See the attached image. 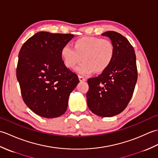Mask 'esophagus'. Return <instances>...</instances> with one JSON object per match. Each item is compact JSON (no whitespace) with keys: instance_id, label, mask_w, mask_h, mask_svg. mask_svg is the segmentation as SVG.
<instances>
[{"instance_id":"34e87169","label":"esophagus","mask_w":158,"mask_h":158,"mask_svg":"<svg viewBox=\"0 0 158 158\" xmlns=\"http://www.w3.org/2000/svg\"><path fill=\"white\" fill-rule=\"evenodd\" d=\"M79 79L80 81H85V78H84V77H82V76H80L79 75Z\"/></svg>"}]
</instances>
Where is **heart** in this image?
Instances as JSON below:
<instances>
[{"label": "heart", "mask_w": 158, "mask_h": 158, "mask_svg": "<svg viewBox=\"0 0 158 158\" xmlns=\"http://www.w3.org/2000/svg\"><path fill=\"white\" fill-rule=\"evenodd\" d=\"M115 49L112 42L107 39L95 36H84L74 43V48L69 45L64 46L61 56L65 65L69 69L75 68L82 75H88L95 71L103 72L110 66L113 59Z\"/></svg>", "instance_id": "heart-1"}]
</instances>
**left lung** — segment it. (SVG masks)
Returning <instances> with one entry per match:
<instances>
[{
	"instance_id": "1",
	"label": "left lung",
	"mask_w": 158,
	"mask_h": 158,
	"mask_svg": "<svg viewBox=\"0 0 158 158\" xmlns=\"http://www.w3.org/2000/svg\"><path fill=\"white\" fill-rule=\"evenodd\" d=\"M111 41L115 49L110 66L100 75L88 80V108L96 115L113 117L126 108L137 81L135 49L126 37L114 31L102 34Z\"/></svg>"
}]
</instances>
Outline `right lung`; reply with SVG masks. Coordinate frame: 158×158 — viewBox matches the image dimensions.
Returning a JSON list of instances; mask_svg holds the SVG:
<instances>
[{"label":"right lung","instance_id":"obj_1","mask_svg":"<svg viewBox=\"0 0 158 158\" xmlns=\"http://www.w3.org/2000/svg\"><path fill=\"white\" fill-rule=\"evenodd\" d=\"M72 34L39 32L20 49L16 70L22 98L35 113L45 118L63 115L70 94L79 82L64 64L61 50Z\"/></svg>","mask_w":158,"mask_h":158}]
</instances>
